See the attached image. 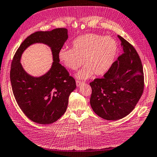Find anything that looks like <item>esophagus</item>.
Segmentation results:
<instances>
[{
    "label": "esophagus",
    "mask_w": 157,
    "mask_h": 157,
    "mask_svg": "<svg viewBox=\"0 0 157 157\" xmlns=\"http://www.w3.org/2000/svg\"><path fill=\"white\" fill-rule=\"evenodd\" d=\"M84 84V82H80V81H79V80H77V81H76V86H77V87H79V86H81L82 84Z\"/></svg>",
    "instance_id": "1"
}]
</instances>
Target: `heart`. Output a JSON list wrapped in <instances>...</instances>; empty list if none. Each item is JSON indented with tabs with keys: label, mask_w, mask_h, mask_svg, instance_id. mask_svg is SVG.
<instances>
[{
	"label": "heart",
	"mask_w": 157,
	"mask_h": 157,
	"mask_svg": "<svg viewBox=\"0 0 157 157\" xmlns=\"http://www.w3.org/2000/svg\"><path fill=\"white\" fill-rule=\"evenodd\" d=\"M117 43L111 36L87 34L73 41L72 49L63 48L58 58L66 68L75 71L83 64L86 67L77 73V78L86 79L93 75L105 74L111 68L117 54Z\"/></svg>",
	"instance_id": "obj_1"
}]
</instances>
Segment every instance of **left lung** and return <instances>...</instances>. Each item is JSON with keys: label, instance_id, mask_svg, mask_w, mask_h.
Listing matches in <instances>:
<instances>
[{"label": "left lung", "instance_id": "8db88e82", "mask_svg": "<svg viewBox=\"0 0 157 157\" xmlns=\"http://www.w3.org/2000/svg\"><path fill=\"white\" fill-rule=\"evenodd\" d=\"M123 53L102 78L90 83V103L95 113L107 121H117L133 111L142 97L143 66L133 46L118 35Z\"/></svg>", "mask_w": 157, "mask_h": 157}]
</instances>
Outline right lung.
<instances>
[{
  "mask_svg": "<svg viewBox=\"0 0 157 157\" xmlns=\"http://www.w3.org/2000/svg\"><path fill=\"white\" fill-rule=\"evenodd\" d=\"M67 39L68 30L64 28L36 32L21 43L12 60L10 79L15 99L24 114L36 123L48 124L58 121L66 112L69 95L76 88L75 79L58 58ZM35 43L49 46L53 57L51 69L39 77L27 74L20 63L24 50Z\"/></svg>",
  "mask_w": 157,
  "mask_h": 157,
  "instance_id": "right-lung-1",
  "label": "right lung"
}]
</instances>
